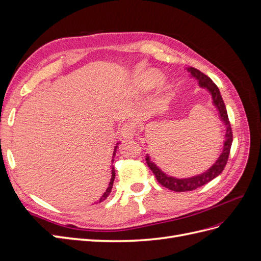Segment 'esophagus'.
<instances>
[{
    "label": "esophagus",
    "instance_id": "1",
    "mask_svg": "<svg viewBox=\"0 0 261 261\" xmlns=\"http://www.w3.org/2000/svg\"><path fill=\"white\" fill-rule=\"evenodd\" d=\"M121 134L124 138H133L136 134V126L133 123H126L121 127Z\"/></svg>",
    "mask_w": 261,
    "mask_h": 261
}]
</instances>
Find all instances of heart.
Masks as SVG:
<instances>
[{"label":"heart","instance_id":"1","mask_svg":"<svg viewBox=\"0 0 261 261\" xmlns=\"http://www.w3.org/2000/svg\"><path fill=\"white\" fill-rule=\"evenodd\" d=\"M160 78H161V75L158 72H155V70H152V72H149L144 76L143 83L146 86H151L156 82H159Z\"/></svg>","mask_w":261,"mask_h":261}]
</instances>
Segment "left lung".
<instances>
[{
  "mask_svg": "<svg viewBox=\"0 0 261 261\" xmlns=\"http://www.w3.org/2000/svg\"><path fill=\"white\" fill-rule=\"evenodd\" d=\"M188 72L191 73V75L193 77H195L197 81H198V84L200 87H202V88H206L211 93L213 105H215L216 108L218 109L221 121L224 123L225 127H226L225 137H224L225 141L223 145V151L220 154V156L218 158V160L215 162V164H213L212 167L210 169H208L206 172L201 173V174L193 176V177H188V178H176L173 176H169L168 174H165L164 172H162L159 168H158L152 161H150L149 155H147L146 156L147 164L150 168V170L152 171L156 180L159 181L162 186L171 189V191H173V192L194 191V189H197L198 187L206 185L207 183H209L210 180H212L213 178H216L218 175H220L221 173H222V171L224 170L225 165L227 163L228 155H230L231 146H232V141H233L232 127H231L230 121H228L226 108H225L222 97H221V93H220V90L217 87V85L210 80V77L204 75L197 68L189 67Z\"/></svg>",
  "mask_w": 261,
  "mask_h": 261,
  "instance_id": "1",
  "label": "left lung"
}]
</instances>
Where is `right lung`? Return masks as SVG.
<instances>
[{"label": "right lung", "mask_w": 261, "mask_h": 261, "mask_svg": "<svg viewBox=\"0 0 261 261\" xmlns=\"http://www.w3.org/2000/svg\"><path fill=\"white\" fill-rule=\"evenodd\" d=\"M116 149H117V146H115V148H114V151H113V159H112V162L114 161V155H115V152H116ZM114 178H115V171H114V168L112 167V176H111V180H110V183H109V186H108V188H107V191H106V193L102 195V197L101 198L99 199V201L98 202H102L103 200H106L107 198H108V196L110 195V193H111V191H112V186H113V181H114ZM97 202V203H98Z\"/></svg>", "instance_id": "add662e5"}]
</instances>
